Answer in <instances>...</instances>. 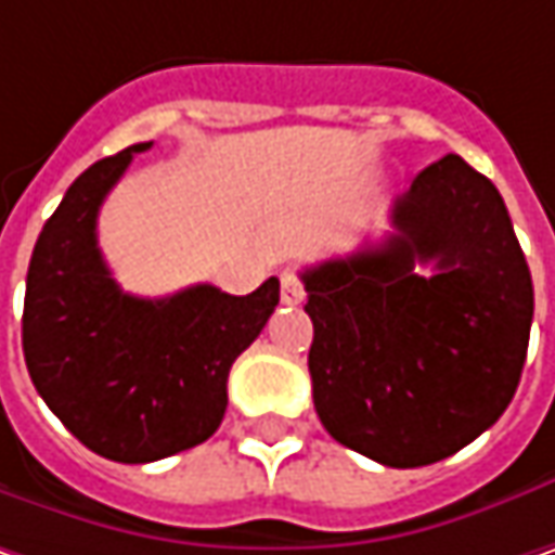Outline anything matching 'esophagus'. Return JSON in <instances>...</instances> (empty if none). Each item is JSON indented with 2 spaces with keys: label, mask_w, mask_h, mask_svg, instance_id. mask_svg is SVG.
<instances>
[{
  "label": "esophagus",
  "mask_w": 555,
  "mask_h": 555,
  "mask_svg": "<svg viewBox=\"0 0 555 555\" xmlns=\"http://www.w3.org/2000/svg\"><path fill=\"white\" fill-rule=\"evenodd\" d=\"M304 301V282L298 273L285 270L282 273V304H301Z\"/></svg>",
  "instance_id": "34e87169"
}]
</instances>
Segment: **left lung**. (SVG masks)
I'll return each mask as SVG.
<instances>
[{
  "label": "left lung",
  "instance_id": "8db88e82",
  "mask_svg": "<svg viewBox=\"0 0 555 555\" xmlns=\"http://www.w3.org/2000/svg\"><path fill=\"white\" fill-rule=\"evenodd\" d=\"M391 227L382 245L301 273L307 366L338 444L416 469L472 444L509 406L534 288L496 185L460 155L422 170Z\"/></svg>",
  "mask_w": 555,
  "mask_h": 555
}]
</instances>
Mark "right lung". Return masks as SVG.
Listing matches in <instances>:
<instances>
[{
	"mask_svg": "<svg viewBox=\"0 0 555 555\" xmlns=\"http://www.w3.org/2000/svg\"><path fill=\"white\" fill-rule=\"evenodd\" d=\"M145 149L102 157L74 180L39 232L24 295L21 341L39 398L114 463H155L207 441L227 413L235 357L279 304L276 276L242 298L202 282L157 301L114 282L95 220Z\"/></svg>",
	"mask_w": 555,
	"mask_h": 555,
	"instance_id": "1",
	"label": "right lung"
}]
</instances>
